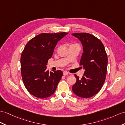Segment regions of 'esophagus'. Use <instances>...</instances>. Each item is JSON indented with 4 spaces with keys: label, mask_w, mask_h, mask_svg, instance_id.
Segmentation results:
<instances>
[{
    "label": "esophagus",
    "mask_w": 125,
    "mask_h": 125,
    "mask_svg": "<svg viewBox=\"0 0 125 125\" xmlns=\"http://www.w3.org/2000/svg\"><path fill=\"white\" fill-rule=\"evenodd\" d=\"M68 74V72H67V71H63V75L64 76H66Z\"/></svg>",
    "instance_id": "esophagus-1"
}]
</instances>
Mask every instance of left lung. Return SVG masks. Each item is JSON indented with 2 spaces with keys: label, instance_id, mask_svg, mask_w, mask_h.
I'll use <instances>...</instances> for the list:
<instances>
[{
  "label": "left lung",
  "instance_id": "left-lung-1",
  "mask_svg": "<svg viewBox=\"0 0 125 125\" xmlns=\"http://www.w3.org/2000/svg\"><path fill=\"white\" fill-rule=\"evenodd\" d=\"M72 34L78 38L83 45V53L80 65L85 69L81 78L74 75L77 80L72 90L77 96L89 98L98 93L104 83L107 71V54L102 42L95 36L87 33Z\"/></svg>",
  "mask_w": 125,
  "mask_h": 125
}]
</instances>
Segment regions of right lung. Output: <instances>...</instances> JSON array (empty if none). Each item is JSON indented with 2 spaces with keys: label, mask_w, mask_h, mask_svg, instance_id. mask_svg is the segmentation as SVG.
<instances>
[{
  "label": "right lung",
  "mask_w": 125,
  "mask_h": 125,
  "mask_svg": "<svg viewBox=\"0 0 125 125\" xmlns=\"http://www.w3.org/2000/svg\"><path fill=\"white\" fill-rule=\"evenodd\" d=\"M67 34L41 33L26 44L21 57V74L26 89L33 96L46 98L55 92L62 72H49L46 66L57 42Z\"/></svg>",
  "instance_id": "add662e5"
}]
</instances>
